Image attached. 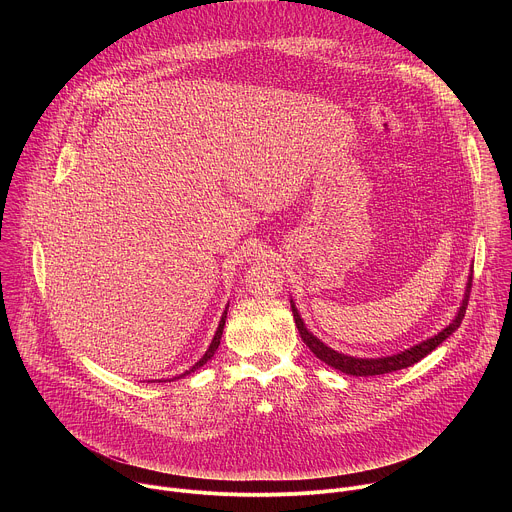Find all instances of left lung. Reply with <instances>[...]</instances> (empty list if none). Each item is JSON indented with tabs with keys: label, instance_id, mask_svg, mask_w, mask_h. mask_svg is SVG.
<instances>
[{
	"label": "left lung",
	"instance_id": "8db88e82",
	"mask_svg": "<svg viewBox=\"0 0 512 512\" xmlns=\"http://www.w3.org/2000/svg\"><path fill=\"white\" fill-rule=\"evenodd\" d=\"M470 289H472V273L468 275L464 298H462V304H460L454 320L442 332H437L435 336H431V338H427V340H423L419 344H413L407 350H401V352L389 354V356H379V358H358V356L342 354V352L330 348L328 344H324L318 336H314L306 328V324H304V320H302L294 300H289V304H291V312H294V320H296V326L300 330L302 340L306 342V346L322 362H326L328 367L338 369L340 373H346V375H352V377H375V375H385V373H393V371H401V369L411 367V364L419 362L423 356H427L431 350H435L437 346H440L448 336H452L460 328V324L464 320V314H466V308H468V300H470Z\"/></svg>",
	"mask_w": 512,
	"mask_h": 512
}]
</instances>
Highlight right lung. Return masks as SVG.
I'll list each match as a JSON object with an SVG mask.
<instances>
[{
    "mask_svg": "<svg viewBox=\"0 0 512 512\" xmlns=\"http://www.w3.org/2000/svg\"><path fill=\"white\" fill-rule=\"evenodd\" d=\"M227 310H229V306L225 308V312H223V316H221V322H218V328H216V332H214V338H212V342H210V346L206 348V352L202 354V358L198 360V362H194L192 367L186 371V373H182V375H178V377H174L172 381H176V379H182V377H186V375H190V373H194L196 369H200L202 364H206L212 356H214V352H216V348H218V344H221V336H223V330H225V320H227ZM160 383H166V381H160Z\"/></svg>",
    "mask_w": 512,
    "mask_h": 512,
    "instance_id": "right-lung-1",
    "label": "right lung"
}]
</instances>
